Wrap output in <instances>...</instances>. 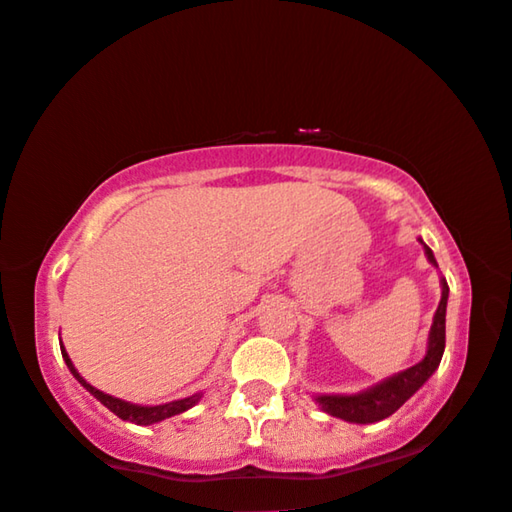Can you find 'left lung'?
<instances>
[{"label":"left lung","instance_id":"1","mask_svg":"<svg viewBox=\"0 0 512 512\" xmlns=\"http://www.w3.org/2000/svg\"><path fill=\"white\" fill-rule=\"evenodd\" d=\"M420 243L424 246V255H427L429 264L438 269L431 248L422 239ZM448 294L450 287L445 283V278H441V301H438L434 322H431L429 329L427 352H424L420 362L394 373L390 378L380 380L376 385L366 387V390L357 394H318L315 403H320V408L325 410V413L341 417V420L352 424H373L385 420V417H390L392 413H397L403 403L413 397V394L434 376L438 364H441L445 350V308H448Z\"/></svg>","mask_w":512,"mask_h":512}]
</instances>
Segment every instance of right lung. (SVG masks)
Here are the masks:
<instances>
[{
    "mask_svg": "<svg viewBox=\"0 0 512 512\" xmlns=\"http://www.w3.org/2000/svg\"><path fill=\"white\" fill-rule=\"evenodd\" d=\"M60 348H62V357H64V364L69 366L71 376H74L78 383H81L85 390H88L92 397L97 401H102L106 408L111 410L120 417V420L125 422H132V424H141V427H148V424H155V422H162L167 420V417H174V415H181L185 410H190L194 403H199L201 399V392L192 394V397H185V399H178V401H169V403H160V406H139V403H132V401H125V399H118V397H111V394H106L102 390H97V387H92L88 380H85L81 373L76 371L74 362H71L67 350H64V345L60 341Z\"/></svg>",
    "mask_w": 512,
    "mask_h": 512,
    "instance_id": "right-lung-1",
    "label": "right lung"
}]
</instances>
